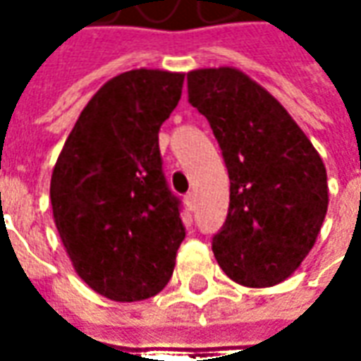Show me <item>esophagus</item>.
<instances>
[{
  "instance_id": "esophagus-1",
  "label": "esophagus",
  "mask_w": 361,
  "mask_h": 361,
  "mask_svg": "<svg viewBox=\"0 0 361 361\" xmlns=\"http://www.w3.org/2000/svg\"><path fill=\"white\" fill-rule=\"evenodd\" d=\"M185 204H188L189 211L195 209V193H193V191H189L188 195H185Z\"/></svg>"
}]
</instances>
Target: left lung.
Masks as SVG:
<instances>
[{
	"instance_id": "1",
	"label": "left lung",
	"mask_w": 361,
	"mask_h": 361,
	"mask_svg": "<svg viewBox=\"0 0 361 361\" xmlns=\"http://www.w3.org/2000/svg\"><path fill=\"white\" fill-rule=\"evenodd\" d=\"M188 92L211 123L230 178L214 257L242 286H274L302 265L321 232L325 164L284 106L240 69L189 71Z\"/></svg>"
}]
</instances>
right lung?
Here are the masks:
<instances>
[{"instance_id": "add662e5", "label": "right lung", "mask_w": 361, "mask_h": 361, "mask_svg": "<svg viewBox=\"0 0 361 361\" xmlns=\"http://www.w3.org/2000/svg\"><path fill=\"white\" fill-rule=\"evenodd\" d=\"M183 77L133 69L110 79L85 106L51 172V211L67 255L114 302L157 295L185 238L158 149Z\"/></svg>"}]
</instances>
